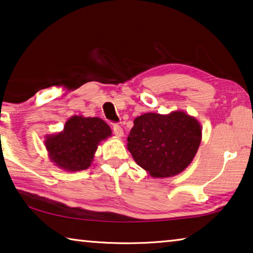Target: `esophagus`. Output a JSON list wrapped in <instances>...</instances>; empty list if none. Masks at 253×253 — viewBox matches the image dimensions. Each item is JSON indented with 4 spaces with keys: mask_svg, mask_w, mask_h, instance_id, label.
I'll list each match as a JSON object with an SVG mask.
<instances>
[{
    "mask_svg": "<svg viewBox=\"0 0 253 253\" xmlns=\"http://www.w3.org/2000/svg\"><path fill=\"white\" fill-rule=\"evenodd\" d=\"M112 129H114V134L116 135L117 137H123L124 136V130L122 126H119L118 124H116V125H114V127H112Z\"/></svg>",
    "mask_w": 253,
    "mask_h": 253,
    "instance_id": "1",
    "label": "esophagus"
}]
</instances>
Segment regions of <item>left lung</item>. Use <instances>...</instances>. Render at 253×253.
Here are the masks:
<instances>
[{
  "instance_id": "1",
  "label": "left lung",
  "mask_w": 253,
  "mask_h": 253,
  "mask_svg": "<svg viewBox=\"0 0 253 253\" xmlns=\"http://www.w3.org/2000/svg\"><path fill=\"white\" fill-rule=\"evenodd\" d=\"M201 138V125L186 112H148L135 118L127 149L135 163L151 176L166 178L186 169L198 152Z\"/></svg>"
}]
</instances>
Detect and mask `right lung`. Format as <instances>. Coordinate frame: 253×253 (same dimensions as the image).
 I'll list each match as a JSON object with an SVG mask.
<instances>
[{
  "label": "right lung",
  "instance_id": "1",
  "mask_svg": "<svg viewBox=\"0 0 253 253\" xmlns=\"http://www.w3.org/2000/svg\"><path fill=\"white\" fill-rule=\"evenodd\" d=\"M111 134V128L101 118L73 116L62 131L47 135L44 143L55 166L66 171H79L89 167L97 145Z\"/></svg>",
  "mask_w": 253,
  "mask_h": 253
}]
</instances>
